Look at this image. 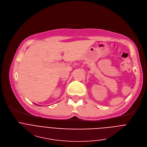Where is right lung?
I'll return each instance as SVG.
<instances>
[{
	"label": "right lung",
	"mask_w": 147,
	"mask_h": 147,
	"mask_svg": "<svg viewBox=\"0 0 147 147\" xmlns=\"http://www.w3.org/2000/svg\"><path fill=\"white\" fill-rule=\"evenodd\" d=\"M37 106H38V105H37Z\"/></svg>",
	"instance_id": "right-lung-1"
}]
</instances>
